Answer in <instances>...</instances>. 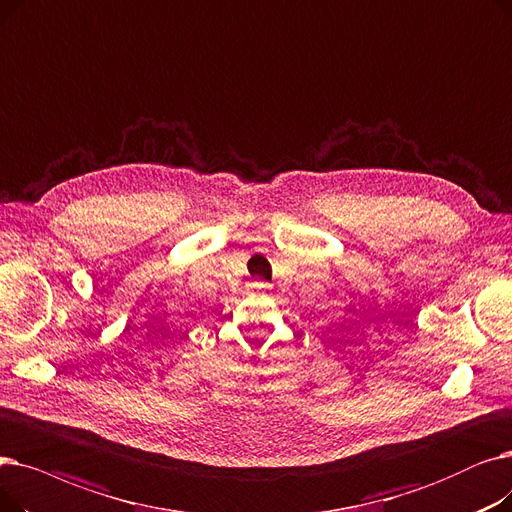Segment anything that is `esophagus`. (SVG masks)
I'll return each instance as SVG.
<instances>
[{
    "mask_svg": "<svg viewBox=\"0 0 512 512\" xmlns=\"http://www.w3.org/2000/svg\"><path fill=\"white\" fill-rule=\"evenodd\" d=\"M252 287L258 289V291H269L271 289V285L264 283V281H256V283H252Z\"/></svg>",
    "mask_w": 512,
    "mask_h": 512,
    "instance_id": "esophagus-1",
    "label": "esophagus"
}]
</instances>
